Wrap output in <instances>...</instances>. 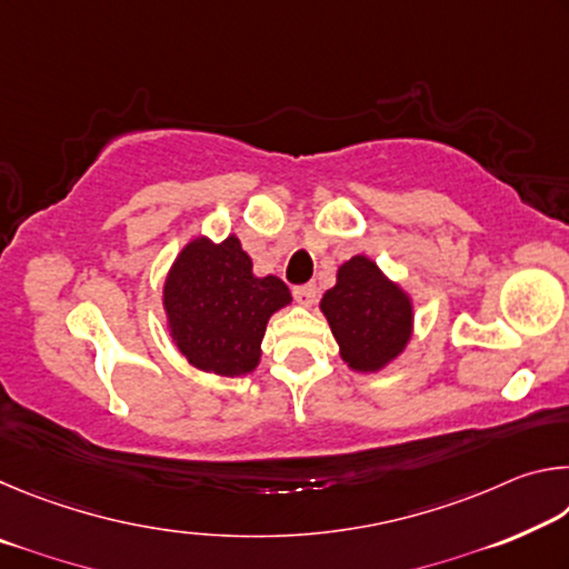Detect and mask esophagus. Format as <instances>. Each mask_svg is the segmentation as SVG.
Instances as JSON below:
<instances>
[{"label":"esophagus","instance_id":"obj_1","mask_svg":"<svg viewBox=\"0 0 569 569\" xmlns=\"http://www.w3.org/2000/svg\"><path fill=\"white\" fill-rule=\"evenodd\" d=\"M316 286L313 283H301V286H293V298L301 306H311L316 301Z\"/></svg>","mask_w":569,"mask_h":569}]
</instances>
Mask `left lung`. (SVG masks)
Segmentation results:
<instances>
[{
  "label": "left lung",
  "instance_id": "left-lung-1",
  "mask_svg": "<svg viewBox=\"0 0 569 569\" xmlns=\"http://www.w3.org/2000/svg\"><path fill=\"white\" fill-rule=\"evenodd\" d=\"M343 361L356 371H377L403 351L411 333V303L377 263L353 256L339 268L331 291L321 298Z\"/></svg>",
  "mask_w": 569,
  "mask_h": 569
}]
</instances>
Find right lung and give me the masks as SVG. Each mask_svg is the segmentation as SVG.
<instances>
[{"label": "right lung", "mask_w": 569, "mask_h": 569, "mask_svg": "<svg viewBox=\"0 0 569 569\" xmlns=\"http://www.w3.org/2000/svg\"><path fill=\"white\" fill-rule=\"evenodd\" d=\"M286 303L288 286L276 276L256 278L236 236L218 246L192 240L166 281L168 323L180 353L220 377L256 369L266 323Z\"/></svg>", "instance_id": "right-lung-1"}]
</instances>
